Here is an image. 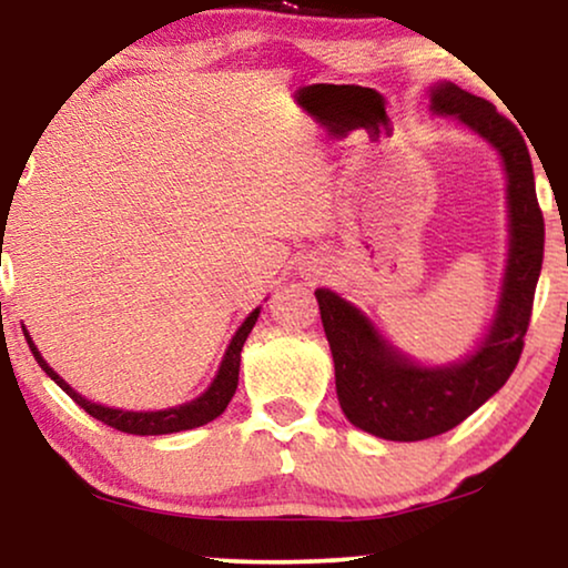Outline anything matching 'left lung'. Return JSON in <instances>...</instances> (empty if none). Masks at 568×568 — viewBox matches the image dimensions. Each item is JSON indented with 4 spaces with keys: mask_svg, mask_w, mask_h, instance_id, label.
Segmentation results:
<instances>
[{
    "mask_svg": "<svg viewBox=\"0 0 568 568\" xmlns=\"http://www.w3.org/2000/svg\"><path fill=\"white\" fill-rule=\"evenodd\" d=\"M432 108L457 115L499 150L509 178V263L496 321L484 344L470 359L442 369L416 367L385 344L359 310L328 290L315 292L336 367L341 410L359 429L393 442L449 432L507 383L525 348L546 245L530 152L515 123L488 100L453 82L432 90Z\"/></svg>",
    "mask_w": 568,
    "mask_h": 568,
    "instance_id": "left-lung-1",
    "label": "left lung"
}]
</instances>
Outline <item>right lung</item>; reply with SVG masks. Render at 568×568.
Masks as SVG:
<instances>
[{
    "mask_svg": "<svg viewBox=\"0 0 568 568\" xmlns=\"http://www.w3.org/2000/svg\"><path fill=\"white\" fill-rule=\"evenodd\" d=\"M258 313H261V310H253V313L245 317V323L240 325L235 338L230 341L227 354H224L222 367H220V372H216L212 387H209V390L201 395V398L185 403V406L168 408V410H146V414H136V410L105 408V406H98V403H92L88 398H82L80 393H74L72 387H69L64 379H61L57 372H53L49 364L43 362V356L38 354V348L33 346L30 336H26V338H28L30 352H33V356H36V362L41 364V369L53 379V383L61 387V390L69 395V398L77 403V406L88 410V414L92 418H98V422L113 426V429L150 437V434H173V432H183V429H196V426H204L209 422H214V418L220 416L224 408H227V403L232 400V395H235V390H237L240 352H243L245 338L251 336L253 325H255V321H258Z\"/></svg>",
    "mask_w": 568,
    "mask_h": 568,
    "instance_id": "obj_1",
    "label": "right lung"
}]
</instances>
